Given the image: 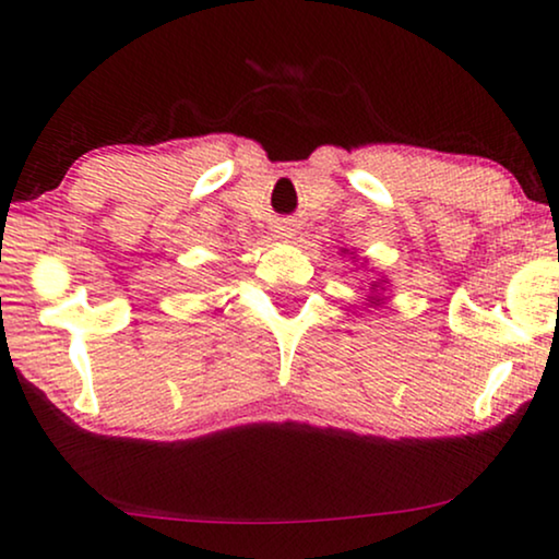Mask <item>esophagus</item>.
<instances>
[{
  "mask_svg": "<svg viewBox=\"0 0 559 559\" xmlns=\"http://www.w3.org/2000/svg\"><path fill=\"white\" fill-rule=\"evenodd\" d=\"M297 234H300V226L293 224V221H280L277 224V236L285 241H295Z\"/></svg>",
  "mask_w": 559,
  "mask_h": 559,
  "instance_id": "esophagus-1",
  "label": "esophagus"
}]
</instances>
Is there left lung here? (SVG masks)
I'll list each match as a JSON object with an SVG mask.
<instances>
[{
    "label": "left lung",
    "instance_id": "obj_1",
    "mask_svg": "<svg viewBox=\"0 0 559 559\" xmlns=\"http://www.w3.org/2000/svg\"><path fill=\"white\" fill-rule=\"evenodd\" d=\"M350 257V262H356V251H348V249H341V257ZM366 262V259H364ZM361 262V264H364ZM389 287V280L386 277H379L369 282V295H366V308H381L384 305V297H381V293H386Z\"/></svg>",
    "mask_w": 559,
    "mask_h": 559
}]
</instances>
